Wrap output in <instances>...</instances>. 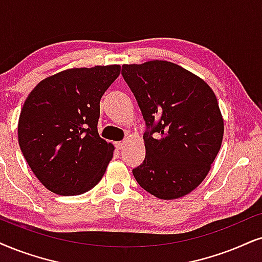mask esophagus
<instances>
[{
	"label": "esophagus",
	"mask_w": 262,
	"mask_h": 262,
	"mask_svg": "<svg viewBox=\"0 0 262 262\" xmlns=\"http://www.w3.org/2000/svg\"><path fill=\"white\" fill-rule=\"evenodd\" d=\"M124 144H125V141H117V142H115V146L117 150H122V148L124 147Z\"/></svg>",
	"instance_id": "1"
}]
</instances>
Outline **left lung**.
<instances>
[{"instance_id": "left-lung-1", "label": "left lung", "mask_w": 262, "mask_h": 262, "mask_svg": "<svg viewBox=\"0 0 262 262\" xmlns=\"http://www.w3.org/2000/svg\"><path fill=\"white\" fill-rule=\"evenodd\" d=\"M146 123V156L133 175L148 193L175 200L209 173L224 137L214 92L203 79L170 61L122 66Z\"/></svg>"}]
</instances>
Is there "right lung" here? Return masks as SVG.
I'll use <instances>...</instances> for the list:
<instances>
[{
	"label": "right lung",
	"instance_id": "add662e5",
	"mask_svg": "<svg viewBox=\"0 0 262 262\" xmlns=\"http://www.w3.org/2000/svg\"><path fill=\"white\" fill-rule=\"evenodd\" d=\"M120 72V65L69 69L43 79L26 98L19 146L49 191L74 196L101 180L114 145L99 137L100 99Z\"/></svg>",
	"mask_w": 262,
	"mask_h": 262
}]
</instances>
